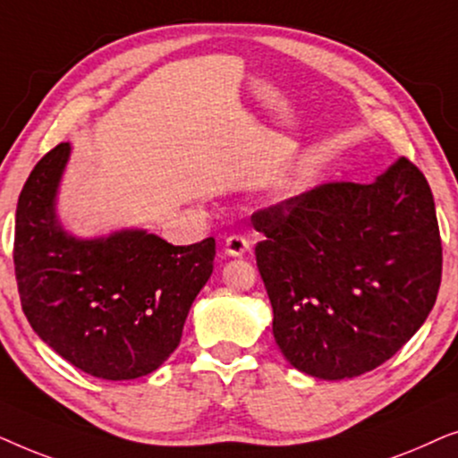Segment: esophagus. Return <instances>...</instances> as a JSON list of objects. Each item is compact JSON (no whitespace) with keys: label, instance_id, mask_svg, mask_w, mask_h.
<instances>
[{"label":"esophagus","instance_id":"1","mask_svg":"<svg viewBox=\"0 0 458 458\" xmlns=\"http://www.w3.org/2000/svg\"><path fill=\"white\" fill-rule=\"evenodd\" d=\"M248 250H250V240H246V237L240 233L229 235L227 240H225V254L227 256H243Z\"/></svg>","mask_w":458,"mask_h":458}]
</instances>
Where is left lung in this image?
I'll return each mask as SVG.
<instances>
[{
	"instance_id": "obj_1",
	"label": "left lung",
	"mask_w": 458,
	"mask_h": 458,
	"mask_svg": "<svg viewBox=\"0 0 458 458\" xmlns=\"http://www.w3.org/2000/svg\"><path fill=\"white\" fill-rule=\"evenodd\" d=\"M256 267L273 335L298 371L356 377L392 359L434 309L442 240L434 196L409 158L373 183L331 181L256 210Z\"/></svg>"
}]
</instances>
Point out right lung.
<instances>
[{
	"label": "right lung",
	"mask_w": 458,
	"mask_h": 458,
	"mask_svg": "<svg viewBox=\"0 0 458 458\" xmlns=\"http://www.w3.org/2000/svg\"><path fill=\"white\" fill-rule=\"evenodd\" d=\"M71 154L58 143L30 171L16 208L14 271L24 317L62 359L99 379H135L179 346L212 275L215 237L173 246L146 231L77 240L54 198Z\"/></svg>",
	"instance_id": "right-lung-1"
}]
</instances>
